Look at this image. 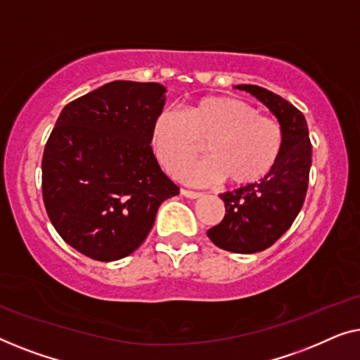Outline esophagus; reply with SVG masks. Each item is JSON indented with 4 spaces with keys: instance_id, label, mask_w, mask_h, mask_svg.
Masks as SVG:
<instances>
[{
    "instance_id": "1",
    "label": "esophagus",
    "mask_w": 360,
    "mask_h": 360,
    "mask_svg": "<svg viewBox=\"0 0 360 360\" xmlns=\"http://www.w3.org/2000/svg\"><path fill=\"white\" fill-rule=\"evenodd\" d=\"M181 195L187 197V199H199L202 195L200 192H195V191H187V189H181Z\"/></svg>"
}]
</instances>
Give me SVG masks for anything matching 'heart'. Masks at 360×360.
<instances>
[{
	"label": "heart",
	"mask_w": 360,
	"mask_h": 360,
	"mask_svg": "<svg viewBox=\"0 0 360 360\" xmlns=\"http://www.w3.org/2000/svg\"><path fill=\"white\" fill-rule=\"evenodd\" d=\"M205 161L181 173L189 184L205 186L224 179L248 187L274 169L283 150V129L276 119L235 98L207 96L184 114L165 109L151 127V148L161 166L176 174L199 156Z\"/></svg>",
	"instance_id": "obj_1"
}]
</instances>
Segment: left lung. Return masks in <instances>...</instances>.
<instances>
[{
	"mask_svg": "<svg viewBox=\"0 0 360 360\" xmlns=\"http://www.w3.org/2000/svg\"><path fill=\"white\" fill-rule=\"evenodd\" d=\"M235 88L261 101L283 129V150L274 169L256 184L220 194L225 217L207 231L221 250L251 255L274 245L297 219L307 195L311 143L305 115L295 105L261 86Z\"/></svg>",
	"mask_w": 360,
	"mask_h": 360,
	"instance_id": "obj_1",
	"label": "left lung"
}]
</instances>
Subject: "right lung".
<instances>
[{
  "label": "right lung",
  "instance_id": "add662e5",
  "mask_svg": "<svg viewBox=\"0 0 360 360\" xmlns=\"http://www.w3.org/2000/svg\"><path fill=\"white\" fill-rule=\"evenodd\" d=\"M165 94L160 83L112 81L65 105L49 136L45 210L65 243L91 259L131 255L158 207L179 194L150 146Z\"/></svg>",
  "mask_w": 360,
  "mask_h": 360
}]
</instances>
